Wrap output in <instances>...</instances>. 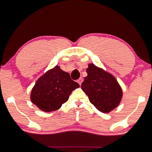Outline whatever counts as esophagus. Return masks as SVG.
Listing matches in <instances>:
<instances>
[{
  "label": "esophagus",
  "mask_w": 152,
  "mask_h": 152,
  "mask_svg": "<svg viewBox=\"0 0 152 152\" xmlns=\"http://www.w3.org/2000/svg\"><path fill=\"white\" fill-rule=\"evenodd\" d=\"M77 82H78V83H79L80 86H81L82 83V82H83V78L81 77V78H80L78 80V81H77Z\"/></svg>",
  "instance_id": "34e87169"
}]
</instances>
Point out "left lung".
<instances>
[{"label":"left lung","instance_id":"1","mask_svg":"<svg viewBox=\"0 0 152 152\" xmlns=\"http://www.w3.org/2000/svg\"><path fill=\"white\" fill-rule=\"evenodd\" d=\"M86 71L88 76L84 78L81 88L90 102L102 113H108L117 107L123 93L114 77L92 63L89 64Z\"/></svg>","mask_w":152,"mask_h":152}]
</instances>
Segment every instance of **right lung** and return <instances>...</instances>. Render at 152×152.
Returning <instances> with one entry per match:
<instances>
[{
    "instance_id": "obj_1",
    "label": "right lung",
    "mask_w": 152,
    "mask_h": 152,
    "mask_svg": "<svg viewBox=\"0 0 152 152\" xmlns=\"http://www.w3.org/2000/svg\"><path fill=\"white\" fill-rule=\"evenodd\" d=\"M70 74L56 66L38 79L31 91L32 102L44 112L57 110L65 103L73 90L79 88Z\"/></svg>"
}]
</instances>
